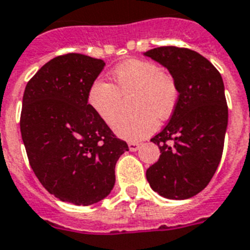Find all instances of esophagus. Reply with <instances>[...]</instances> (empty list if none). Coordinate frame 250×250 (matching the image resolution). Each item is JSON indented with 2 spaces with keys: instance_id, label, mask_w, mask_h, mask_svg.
I'll return each mask as SVG.
<instances>
[{
  "instance_id": "1",
  "label": "esophagus",
  "mask_w": 250,
  "mask_h": 250,
  "mask_svg": "<svg viewBox=\"0 0 250 250\" xmlns=\"http://www.w3.org/2000/svg\"><path fill=\"white\" fill-rule=\"evenodd\" d=\"M128 147H129V150H131V151H136V150H139V147H140V144H137V143H128Z\"/></svg>"
}]
</instances>
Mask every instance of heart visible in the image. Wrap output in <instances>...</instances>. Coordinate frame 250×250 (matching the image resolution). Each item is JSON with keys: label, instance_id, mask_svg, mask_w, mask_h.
I'll use <instances>...</instances> for the list:
<instances>
[{"label": "heart", "instance_id": "heart-1", "mask_svg": "<svg viewBox=\"0 0 250 250\" xmlns=\"http://www.w3.org/2000/svg\"><path fill=\"white\" fill-rule=\"evenodd\" d=\"M115 86L96 79L87 93L88 104L104 122L111 125L120 108V93H135L133 116L115 120L113 128L125 140L137 141L151 135L158 128V118L168 119L177 109L180 87L167 70L157 62L132 59L115 66L113 73Z\"/></svg>", "mask_w": 250, "mask_h": 250}]
</instances>
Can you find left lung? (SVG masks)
I'll list each match as a JSON object with an SVG mask.
<instances>
[{
    "instance_id": "8db88e82",
    "label": "left lung",
    "mask_w": 250,
    "mask_h": 250,
    "mask_svg": "<svg viewBox=\"0 0 250 250\" xmlns=\"http://www.w3.org/2000/svg\"><path fill=\"white\" fill-rule=\"evenodd\" d=\"M169 70L180 101L151 141L160 157L146 171L154 191L167 199H188L209 184L221 162L227 128L226 97L220 72L196 51L162 46L145 52Z\"/></svg>"
}]
</instances>
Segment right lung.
<instances>
[{"label": "right lung", "instance_id": "right-lung-1", "mask_svg": "<svg viewBox=\"0 0 250 250\" xmlns=\"http://www.w3.org/2000/svg\"><path fill=\"white\" fill-rule=\"evenodd\" d=\"M104 66L101 59L60 55L24 91L20 132L30 167L50 194L76 206L109 195L117 160L128 150L87 100Z\"/></svg>", "mask_w": 250, "mask_h": 250}]
</instances>
